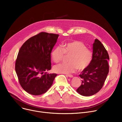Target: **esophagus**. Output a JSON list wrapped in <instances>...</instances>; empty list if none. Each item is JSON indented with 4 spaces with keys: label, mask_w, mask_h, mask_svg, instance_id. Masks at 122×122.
<instances>
[{
    "label": "esophagus",
    "mask_w": 122,
    "mask_h": 122,
    "mask_svg": "<svg viewBox=\"0 0 122 122\" xmlns=\"http://www.w3.org/2000/svg\"><path fill=\"white\" fill-rule=\"evenodd\" d=\"M66 76L69 77H73V76L72 75V74H66Z\"/></svg>",
    "instance_id": "1"
}]
</instances>
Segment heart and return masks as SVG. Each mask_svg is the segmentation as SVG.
<instances>
[{"label": "heart", "instance_id": "b5f03b06", "mask_svg": "<svg viewBox=\"0 0 122 122\" xmlns=\"http://www.w3.org/2000/svg\"><path fill=\"white\" fill-rule=\"evenodd\" d=\"M51 55L56 63L62 61L65 56H69L68 63L59 64L54 67L56 72L67 74L74 72L77 69L83 70L90 64L93 57L92 51L87 48L84 43L78 41L63 44L61 47H56Z\"/></svg>", "mask_w": 122, "mask_h": 122}]
</instances>
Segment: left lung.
I'll return each instance as SVG.
<instances>
[{
    "label": "left lung",
    "instance_id": "1",
    "mask_svg": "<svg viewBox=\"0 0 122 122\" xmlns=\"http://www.w3.org/2000/svg\"><path fill=\"white\" fill-rule=\"evenodd\" d=\"M109 56L103 45L98 39L93 44V57L90 64L79 74L82 79L77 89L80 95L89 96L99 92L104 84L109 72Z\"/></svg>",
    "mask_w": 122,
    "mask_h": 122
}]
</instances>
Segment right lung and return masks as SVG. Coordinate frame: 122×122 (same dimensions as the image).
Instances as JSON below:
<instances>
[{"mask_svg":"<svg viewBox=\"0 0 122 122\" xmlns=\"http://www.w3.org/2000/svg\"><path fill=\"white\" fill-rule=\"evenodd\" d=\"M59 35L41 32L23 44L15 62V71L20 85L28 93L40 95L51 87L56 73L51 69V53Z\"/></svg>","mask_w":122,"mask_h":122,"instance_id":"add662e5","label":"right lung"}]
</instances>
